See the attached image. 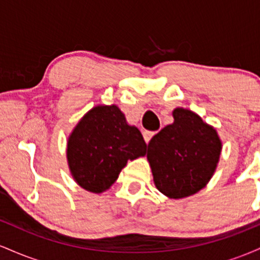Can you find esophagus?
I'll list each match as a JSON object with an SVG mask.
<instances>
[{
  "mask_svg": "<svg viewBox=\"0 0 260 260\" xmlns=\"http://www.w3.org/2000/svg\"><path fill=\"white\" fill-rule=\"evenodd\" d=\"M155 134H156V132H149V131H145V132L143 133V137H144L145 142L149 143V142H150V139L155 136Z\"/></svg>",
  "mask_w": 260,
  "mask_h": 260,
  "instance_id": "obj_1",
  "label": "esophagus"
}]
</instances>
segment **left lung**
<instances>
[{
  "mask_svg": "<svg viewBox=\"0 0 260 260\" xmlns=\"http://www.w3.org/2000/svg\"><path fill=\"white\" fill-rule=\"evenodd\" d=\"M172 116L174 123L150 139L147 157L157 189L169 198L180 199L207 186L222 144L215 128L190 110L177 107Z\"/></svg>",
  "mask_w": 260,
  "mask_h": 260,
  "instance_id": "1",
  "label": "left lung"
}]
</instances>
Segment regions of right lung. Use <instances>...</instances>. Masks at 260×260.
<instances>
[{"label": "right lung", "instance_id": "1", "mask_svg": "<svg viewBox=\"0 0 260 260\" xmlns=\"http://www.w3.org/2000/svg\"><path fill=\"white\" fill-rule=\"evenodd\" d=\"M147 144L116 105L92 107L83 116L67 143V161L74 181L91 193L115 183L128 160L144 156Z\"/></svg>", "mask_w": 260, "mask_h": 260}]
</instances>
